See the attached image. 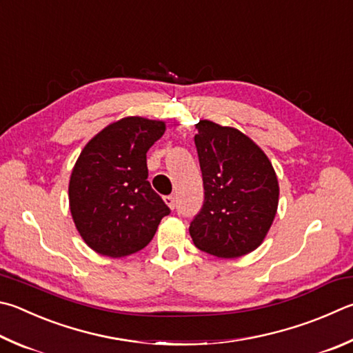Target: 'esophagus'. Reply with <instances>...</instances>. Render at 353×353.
Returning <instances> with one entry per match:
<instances>
[{"mask_svg":"<svg viewBox=\"0 0 353 353\" xmlns=\"http://www.w3.org/2000/svg\"><path fill=\"white\" fill-rule=\"evenodd\" d=\"M165 203L168 205L171 210L176 208V197L174 196H165Z\"/></svg>","mask_w":353,"mask_h":353,"instance_id":"obj_1","label":"esophagus"}]
</instances>
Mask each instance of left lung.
<instances>
[{"label": "left lung", "mask_w": 353, "mask_h": 353, "mask_svg": "<svg viewBox=\"0 0 353 353\" xmlns=\"http://www.w3.org/2000/svg\"><path fill=\"white\" fill-rule=\"evenodd\" d=\"M196 128L203 205L190 223V234L205 253L239 258L261 245L276 216V172L264 151L241 131L210 120Z\"/></svg>", "instance_id": "1"}]
</instances>
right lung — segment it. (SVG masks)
<instances>
[{
  "instance_id": "1",
  "label": "right lung",
  "mask_w": 353,
  "mask_h": 353,
  "mask_svg": "<svg viewBox=\"0 0 353 353\" xmlns=\"http://www.w3.org/2000/svg\"><path fill=\"white\" fill-rule=\"evenodd\" d=\"M165 123L126 117L106 126L83 148L69 182L75 227L94 252L121 258L154 238L170 208L148 182L146 152Z\"/></svg>"
}]
</instances>
